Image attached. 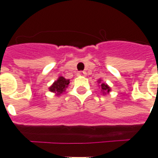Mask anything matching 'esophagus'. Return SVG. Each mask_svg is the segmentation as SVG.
<instances>
[{
	"mask_svg": "<svg viewBox=\"0 0 158 158\" xmlns=\"http://www.w3.org/2000/svg\"><path fill=\"white\" fill-rule=\"evenodd\" d=\"M77 74L79 76H86V72H85V71H79V72H78Z\"/></svg>",
	"mask_w": 158,
	"mask_h": 158,
	"instance_id": "esophagus-1",
	"label": "esophagus"
}]
</instances>
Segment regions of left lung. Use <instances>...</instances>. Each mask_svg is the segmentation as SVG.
I'll use <instances>...</instances> for the list:
<instances>
[{
    "mask_svg": "<svg viewBox=\"0 0 158 158\" xmlns=\"http://www.w3.org/2000/svg\"><path fill=\"white\" fill-rule=\"evenodd\" d=\"M101 86H102V90H104V91H107V92H109L110 91V87L107 85H106V84L102 83Z\"/></svg>",
    "mask_w": 158,
    "mask_h": 158,
    "instance_id": "left-lung-1",
    "label": "left lung"
}]
</instances>
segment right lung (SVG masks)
I'll return each mask as SVG.
<instances>
[{"instance_id": "right-lung-1", "label": "right lung", "mask_w": 158, "mask_h": 158, "mask_svg": "<svg viewBox=\"0 0 158 158\" xmlns=\"http://www.w3.org/2000/svg\"><path fill=\"white\" fill-rule=\"evenodd\" d=\"M69 84V79H64L63 77H59L58 79L54 82V84L52 85L49 89L52 92H57L58 95H60L61 93L65 91L66 88L68 87Z\"/></svg>"}]
</instances>
